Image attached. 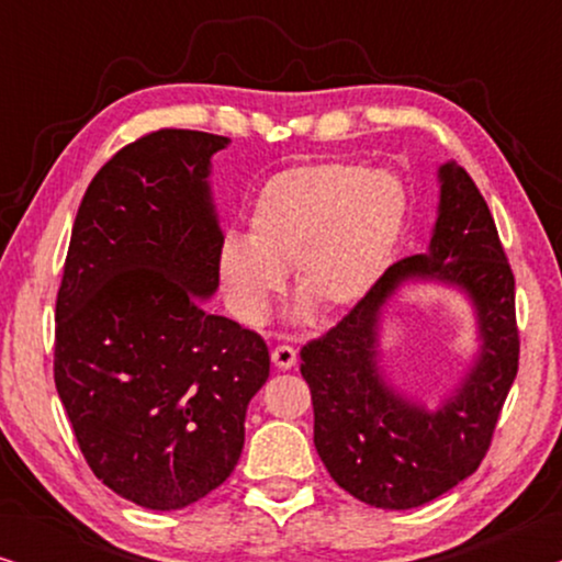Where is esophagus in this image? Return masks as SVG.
Here are the masks:
<instances>
[{
    "mask_svg": "<svg viewBox=\"0 0 562 562\" xmlns=\"http://www.w3.org/2000/svg\"><path fill=\"white\" fill-rule=\"evenodd\" d=\"M271 358H273L276 368H281V371H289V368L296 363V350L291 348V345H276V348L271 350Z\"/></svg>",
    "mask_w": 562,
    "mask_h": 562,
    "instance_id": "34e87169",
    "label": "esophagus"
}]
</instances>
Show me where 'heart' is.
<instances>
[{"instance_id":"obj_1","label":"heart","mask_w":562,"mask_h":562,"mask_svg":"<svg viewBox=\"0 0 562 562\" xmlns=\"http://www.w3.org/2000/svg\"><path fill=\"white\" fill-rule=\"evenodd\" d=\"M406 191L396 176L356 160L276 173L248 217V240L227 237L220 279L233 312L260 325L291 268L294 291L319 312L356 304L402 237Z\"/></svg>"}]
</instances>
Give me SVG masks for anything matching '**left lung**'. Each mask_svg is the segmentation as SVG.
Returning <instances> with one entry per match:
<instances>
[{"instance_id": "obj_1", "label": "left lung", "mask_w": 562, "mask_h": 562, "mask_svg": "<svg viewBox=\"0 0 562 562\" xmlns=\"http://www.w3.org/2000/svg\"><path fill=\"white\" fill-rule=\"evenodd\" d=\"M440 181L429 250L389 266L335 327L299 352L322 463L337 486L379 509H414L479 471L519 371L514 271L496 222L465 168L442 166ZM409 274L456 282L480 310V363L437 413L394 395L374 371L380 306Z\"/></svg>"}]
</instances>
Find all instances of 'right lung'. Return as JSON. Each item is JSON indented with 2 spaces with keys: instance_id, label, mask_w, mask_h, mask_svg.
Segmentation results:
<instances>
[{
  "instance_id": "1",
  "label": "right lung",
  "mask_w": 562,
  "mask_h": 562,
  "mask_svg": "<svg viewBox=\"0 0 562 562\" xmlns=\"http://www.w3.org/2000/svg\"><path fill=\"white\" fill-rule=\"evenodd\" d=\"M227 137L164 127L114 153L76 214L56 296L53 381L104 486L145 509L199 502L235 471L271 358L210 314L222 233L210 158Z\"/></svg>"
}]
</instances>
